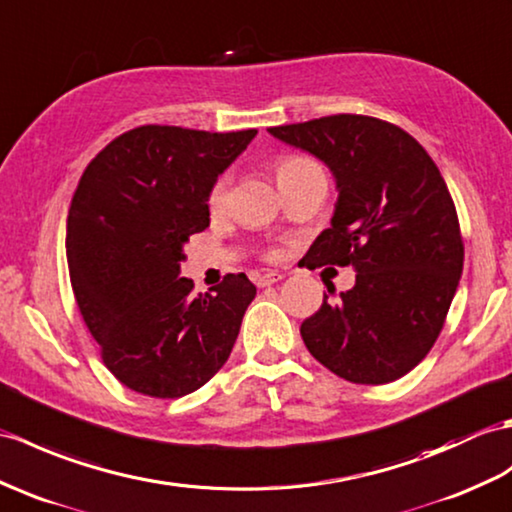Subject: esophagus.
Returning <instances> with one entry per match:
<instances>
[{
	"label": "esophagus",
	"instance_id": "1",
	"mask_svg": "<svg viewBox=\"0 0 512 512\" xmlns=\"http://www.w3.org/2000/svg\"><path fill=\"white\" fill-rule=\"evenodd\" d=\"M281 279H283L281 272L268 270V272H264V275H257V277H255V283L259 285V288H266V285H272V283H277V281H281Z\"/></svg>",
	"mask_w": 512,
	"mask_h": 512
}]
</instances>
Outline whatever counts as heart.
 <instances>
[{
	"instance_id": "heart-1",
	"label": "heart",
	"mask_w": 512,
	"mask_h": 512,
	"mask_svg": "<svg viewBox=\"0 0 512 512\" xmlns=\"http://www.w3.org/2000/svg\"><path fill=\"white\" fill-rule=\"evenodd\" d=\"M310 165H316L312 159L307 157H299V154H285L277 161V178L283 181V178H288L296 172H301L305 168H310ZM227 194H229V181L227 178H220V181L213 185L211 194H209V207L213 211H218L224 207V202H227Z\"/></svg>"
}]
</instances>
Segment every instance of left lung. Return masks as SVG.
Returning a JSON list of instances; mask_svg holds the SVG:
<instances>
[{
	"instance_id": "8db88e82",
	"label": "left lung",
	"mask_w": 512,
	"mask_h": 512,
	"mask_svg": "<svg viewBox=\"0 0 512 512\" xmlns=\"http://www.w3.org/2000/svg\"><path fill=\"white\" fill-rule=\"evenodd\" d=\"M268 133L336 178L334 218L307 251L310 268L358 272L351 290L336 303L325 294L303 320L307 351L347 382H395L434 347L462 275L465 246L441 172L417 139L377 117L342 113Z\"/></svg>"
}]
</instances>
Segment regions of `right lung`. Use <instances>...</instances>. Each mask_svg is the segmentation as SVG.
I'll use <instances>...</instances> for the list:
<instances>
[{"instance_id":"1","label":"right lung","mask_w":512,"mask_h":512,"mask_svg":"<svg viewBox=\"0 0 512 512\" xmlns=\"http://www.w3.org/2000/svg\"><path fill=\"white\" fill-rule=\"evenodd\" d=\"M257 135L139 126L82 174L67 216L71 288L106 368L130 390L176 399L229 360L257 288L244 272L194 296L189 235L209 227L218 176Z\"/></svg>"}]
</instances>
